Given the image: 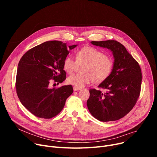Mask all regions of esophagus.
Listing matches in <instances>:
<instances>
[{
	"label": "esophagus",
	"mask_w": 157,
	"mask_h": 157,
	"mask_svg": "<svg viewBox=\"0 0 157 157\" xmlns=\"http://www.w3.org/2000/svg\"><path fill=\"white\" fill-rule=\"evenodd\" d=\"M73 89H74V91H78V90H81V88H77V87H75V86H74V87H73Z\"/></svg>",
	"instance_id": "obj_1"
}]
</instances>
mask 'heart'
Listing matches in <instances>:
<instances>
[{
    "label": "heart",
    "mask_w": 157,
    "mask_h": 157,
    "mask_svg": "<svg viewBox=\"0 0 157 157\" xmlns=\"http://www.w3.org/2000/svg\"><path fill=\"white\" fill-rule=\"evenodd\" d=\"M78 65L84 64L81 73L73 74L67 79V83L77 88H82L92 81L100 83L111 74L114 62L112 58L91 46H85L76 52V61L71 56L65 58L63 67L66 72L72 73Z\"/></svg>",
    "instance_id": "1"
}]
</instances>
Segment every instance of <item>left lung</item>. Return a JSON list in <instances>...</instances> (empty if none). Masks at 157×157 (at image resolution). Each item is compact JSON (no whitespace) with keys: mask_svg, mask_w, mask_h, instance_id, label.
<instances>
[{"mask_svg":"<svg viewBox=\"0 0 157 157\" xmlns=\"http://www.w3.org/2000/svg\"><path fill=\"white\" fill-rule=\"evenodd\" d=\"M95 46L109 49L114 59L113 71L98 88L90 90L87 106L92 116L101 121L124 117L134 107L140 95L142 74L138 62L120 43L114 40L92 41Z\"/></svg>","mask_w":157,"mask_h":157,"instance_id":"obj_1","label":"left lung"}]
</instances>
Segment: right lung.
Wrapping results in <instances>:
<instances>
[{
    "instance_id": "1",
    "label": "right lung",
    "mask_w": 157,
    "mask_h": 157,
    "mask_svg": "<svg viewBox=\"0 0 157 157\" xmlns=\"http://www.w3.org/2000/svg\"><path fill=\"white\" fill-rule=\"evenodd\" d=\"M76 46H69V49ZM67 49L62 41H46L29 49L19 62L16 93L23 105L37 117L56 116L73 92L72 85L50 87L51 82L59 84L66 79L63 62L69 53Z\"/></svg>"
}]
</instances>
